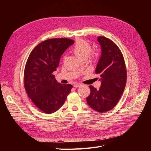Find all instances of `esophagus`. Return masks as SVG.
Wrapping results in <instances>:
<instances>
[{
  "instance_id": "esophagus-1",
  "label": "esophagus",
  "mask_w": 151,
  "mask_h": 151,
  "mask_svg": "<svg viewBox=\"0 0 151 151\" xmlns=\"http://www.w3.org/2000/svg\"><path fill=\"white\" fill-rule=\"evenodd\" d=\"M81 86V84H80V83H75L73 85V86L75 87V88H79V87H80Z\"/></svg>"
}]
</instances>
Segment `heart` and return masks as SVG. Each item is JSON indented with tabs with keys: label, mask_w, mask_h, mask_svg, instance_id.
Instances as JSON below:
<instances>
[{
	"label": "heart",
	"mask_w": 151,
	"mask_h": 151,
	"mask_svg": "<svg viewBox=\"0 0 151 151\" xmlns=\"http://www.w3.org/2000/svg\"><path fill=\"white\" fill-rule=\"evenodd\" d=\"M91 45L87 40H80L78 41L73 47V52L76 56L81 60L86 59L89 57L92 60H96L99 57V52L95 50H91Z\"/></svg>",
	"instance_id": "1"
}]
</instances>
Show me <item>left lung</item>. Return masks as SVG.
I'll list each match as a JSON object with an SVG mask.
<instances>
[{
  "mask_svg": "<svg viewBox=\"0 0 151 151\" xmlns=\"http://www.w3.org/2000/svg\"><path fill=\"white\" fill-rule=\"evenodd\" d=\"M101 55L96 70L100 76L101 86L97 90L89 86L91 93L86 98L88 105L99 113L112 109L119 101L127 82L124 58L119 47L111 40L99 37Z\"/></svg>",
  "mask_w": 151,
  "mask_h": 151,
  "instance_id": "obj_1",
  "label": "left lung"
}]
</instances>
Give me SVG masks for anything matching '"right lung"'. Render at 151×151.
Returning <instances> with one entry per match:
<instances>
[{"mask_svg": "<svg viewBox=\"0 0 151 151\" xmlns=\"http://www.w3.org/2000/svg\"><path fill=\"white\" fill-rule=\"evenodd\" d=\"M74 43L66 38L46 40L34 47L27 60L24 88L32 101L45 113L57 111L73 88L58 83L52 73L59 67L62 55Z\"/></svg>", "mask_w": 151, "mask_h": 151, "instance_id": "1", "label": "right lung"}]
</instances>
